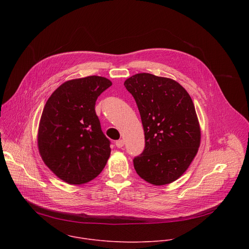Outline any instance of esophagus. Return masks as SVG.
<instances>
[{
    "label": "esophagus",
    "instance_id": "34e87169",
    "mask_svg": "<svg viewBox=\"0 0 249 249\" xmlns=\"http://www.w3.org/2000/svg\"><path fill=\"white\" fill-rule=\"evenodd\" d=\"M124 144H125L124 140H118V141H116V143H115L117 148H122L124 146Z\"/></svg>",
    "mask_w": 249,
    "mask_h": 249
}]
</instances>
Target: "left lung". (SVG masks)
Listing matches in <instances>:
<instances>
[{
  "label": "left lung",
  "mask_w": 249,
  "mask_h": 249,
  "mask_svg": "<svg viewBox=\"0 0 249 249\" xmlns=\"http://www.w3.org/2000/svg\"><path fill=\"white\" fill-rule=\"evenodd\" d=\"M133 95L145 132V149L134 158L136 172L154 185L171 183L195 158L201 132L193 101L178 83L148 73L124 83Z\"/></svg>",
  "instance_id": "8db88e82"
}]
</instances>
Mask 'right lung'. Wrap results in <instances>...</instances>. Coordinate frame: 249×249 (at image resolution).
Listing matches in <instances>:
<instances>
[{"label":"right lung","mask_w":249,"mask_h":249,"mask_svg":"<svg viewBox=\"0 0 249 249\" xmlns=\"http://www.w3.org/2000/svg\"><path fill=\"white\" fill-rule=\"evenodd\" d=\"M112 83L89 76L68 81L48 98L38 130L44 163L69 184L87 183L102 171L110 156V141L95 113L97 97Z\"/></svg>","instance_id":"obj_1"}]
</instances>
